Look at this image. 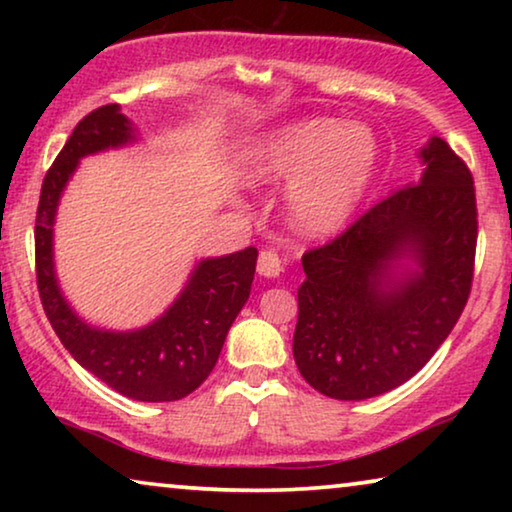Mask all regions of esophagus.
Segmentation results:
<instances>
[{
    "mask_svg": "<svg viewBox=\"0 0 512 512\" xmlns=\"http://www.w3.org/2000/svg\"><path fill=\"white\" fill-rule=\"evenodd\" d=\"M282 272V256L275 249H263L258 256V275L277 277Z\"/></svg>",
    "mask_w": 512,
    "mask_h": 512,
    "instance_id": "1",
    "label": "esophagus"
}]
</instances>
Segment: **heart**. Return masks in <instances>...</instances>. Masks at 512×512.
<instances>
[{"label": "heart", "mask_w": 512, "mask_h": 512, "mask_svg": "<svg viewBox=\"0 0 512 512\" xmlns=\"http://www.w3.org/2000/svg\"><path fill=\"white\" fill-rule=\"evenodd\" d=\"M377 142L361 125L335 118L296 123L270 139L256 156L258 181H296L291 214L305 233L338 230L373 181Z\"/></svg>", "instance_id": "1"}]
</instances>
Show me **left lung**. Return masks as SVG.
I'll return each instance as SVG.
<instances>
[{
  "label": "left lung",
  "instance_id": "left-lung-1",
  "mask_svg": "<svg viewBox=\"0 0 512 512\" xmlns=\"http://www.w3.org/2000/svg\"><path fill=\"white\" fill-rule=\"evenodd\" d=\"M415 186L387 195L345 233L303 254L293 359L305 382L338 401L401 387L457 324L473 286L478 205L473 174L445 139L422 149ZM415 255L420 272L396 278Z\"/></svg>",
  "mask_w": 512,
  "mask_h": 512
}]
</instances>
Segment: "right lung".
I'll use <instances>...</instances> for the list:
<instances>
[{"mask_svg":"<svg viewBox=\"0 0 512 512\" xmlns=\"http://www.w3.org/2000/svg\"><path fill=\"white\" fill-rule=\"evenodd\" d=\"M135 139L132 123L118 104L83 116L48 167L41 184L34 261L44 312L69 354L118 394L144 403L179 401L207 380L219 361L228 328L247 303L258 251L205 258L170 310L139 331H100L76 317L62 298L53 272V221L62 188L88 153L123 146Z\"/></svg>","mask_w":512,"mask_h":512,"instance_id":"obj_1","label":"right lung"}]
</instances>
